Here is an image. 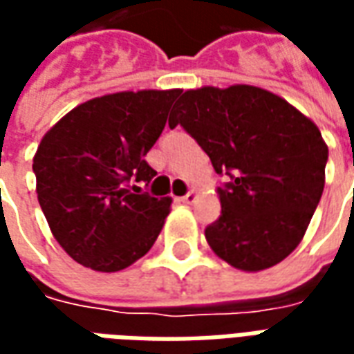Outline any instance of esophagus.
Wrapping results in <instances>:
<instances>
[{
  "instance_id": "34e87169",
  "label": "esophagus",
  "mask_w": 354,
  "mask_h": 354,
  "mask_svg": "<svg viewBox=\"0 0 354 354\" xmlns=\"http://www.w3.org/2000/svg\"><path fill=\"white\" fill-rule=\"evenodd\" d=\"M195 197H197V195H195L193 192H189V193H185L184 197H180V201H182V203H193V201H195Z\"/></svg>"
}]
</instances>
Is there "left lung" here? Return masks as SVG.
<instances>
[{
  "instance_id": "1",
  "label": "left lung",
  "mask_w": 354,
  "mask_h": 354,
  "mask_svg": "<svg viewBox=\"0 0 354 354\" xmlns=\"http://www.w3.org/2000/svg\"><path fill=\"white\" fill-rule=\"evenodd\" d=\"M210 157L222 214L205 237L243 271L277 266L304 239L324 189L328 147L311 119L281 96L250 87L185 91L169 117Z\"/></svg>"
}]
</instances>
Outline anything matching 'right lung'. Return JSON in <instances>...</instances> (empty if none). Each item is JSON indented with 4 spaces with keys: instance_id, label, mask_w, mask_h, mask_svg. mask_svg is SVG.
<instances>
[{
    "instance_id": "right-lung-1",
    "label": "right lung",
    "mask_w": 354,
    "mask_h": 354,
    "mask_svg": "<svg viewBox=\"0 0 354 354\" xmlns=\"http://www.w3.org/2000/svg\"><path fill=\"white\" fill-rule=\"evenodd\" d=\"M180 94L138 91L81 104L43 136L37 201L58 245L81 266L113 273L153 246L172 199L142 192L157 174L146 153Z\"/></svg>"
}]
</instances>
